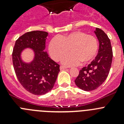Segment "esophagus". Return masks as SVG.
I'll use <instances>...</instances> for the list:
<instances>
[{
	"label": "esophagus",
	"instance_id": "34e87169",
	"mask_svg": "<svg viewBox=\"0 0 124 124\" xmlns=\"http://www.w3.org/2000/svg\"><path fill=\"white\" fill-rule=\"evenodd\" d=\"M65 69H67V67H65V66H60V70H65Z\"/></svg>",
	"mask_w": 124,
	"mask_h": 124
}]
</instances>
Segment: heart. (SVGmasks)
I'll return each instance as SVG.
<instances>
[{
    "instance_id": "obj_1",
    "label": "heart",
    "mask_w": 124,
    "mask_h": 124,
    "mask_svg": "<svg viewBox=\"0 0 124 124\" xmlns=\"http://www.w3.org/2000/svg\"><path fill=\"white\" fill-rule=\"evenodd\" d=\"M69 48L71 53L63 58V64L76 65L80 61L86 63L93 60L97 54L98 42L94 36L81 31H74L54 37L48 46L49 53L56 61L61 60L68 52Z\"/></svg>"
}]
</instances>
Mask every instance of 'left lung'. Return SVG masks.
I'll return each mask as SVG.
<instances>
[{
    "label": "left lung",
    "instance_id": "1",
    "mask_svg": "<svg viewBox=\"0 0 124 124\" xmlns=\"http://www.w3.org/2000/svg\"><path fill=\"white\" fill-rule=\"evenodd\" d=\"M94 33L99 43L98 54L87 66L80 70L74 81L79 88L86 91L95 90L106 81L113 56L110 39L106 33L98 28H96Z\"/></svg>",
    "mask_w": 124,
    "mask_h": 124
}]
</instances>
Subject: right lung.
<instances>
[{
  "label": "right lung",
  "instance_id": "1",
  "mask_svg": "<svg viewBox=\"0 0 124 124\" xmlns=\"http://www.w3.org/2000/svg\"><path fill=\"white\" fill-rule=\"evenodd\" d=\"M48 35L43 31L25 33L15 41L13 50V65L18 81L35 95H43L51 91L60 71V65L45 51ZM25 48L32 49L34 52V58L30 63L21 60V53Z\"/></svg>",
  "mask_w": 124,
  "mask_h": 124
}]
</instances>
